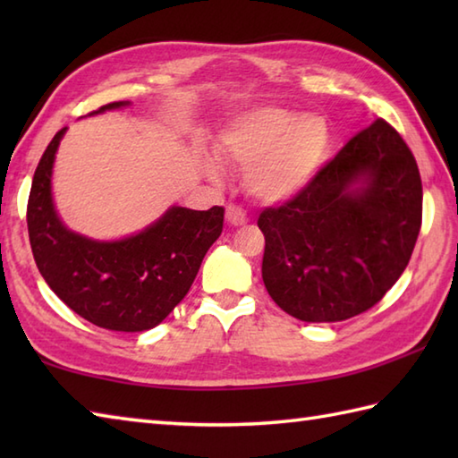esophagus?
Here are the masks:
<instances>
[{"mask_svg": "<svg viewBox=\"0 0 458 458\" xmlns=\"http://www.w3.org/2000/svg\"><path fill=\"white\" fill-rule=\"evenodd\" d=\"M226 220L230 226H244L248 222L246 212L238 207H226Z\"/></svg>", "mask_w": 458, "mask_h": 458, "instance_id": "34e87169", "label": "esophagus"}]
</instances>
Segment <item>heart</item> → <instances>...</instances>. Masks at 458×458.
<instances>
[{
    "label": "heart",
    "mask_w": 458,
    "mask_h": 458,
    "mask_svg": "<svg viewBox=\"0 0 458 458\" xmlns=\"http://www.w3.org/2000/svg\"><path fill=\"white\" fill-rule=\"evenodd\" d=\"M328 128L318 115H299L274 106H259L232 120L218 135L220 157L246 171L250 197L266 207L297 199L323 167L328 151ZM204 171L216 179L212 159Z\"/></svg>",
    "instance_id": "heart-1"
}]
</instances>
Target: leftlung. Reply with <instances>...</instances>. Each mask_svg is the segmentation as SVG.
Here are the masks:
<instances>
[{"mask_svg": "<svg viewBox=\"0 0 458 458\" xmlns=\"http://www.w3.org/2000/svg\"><path fill=\"white\" fill-rule=\"evenodd\" d=\"M421 204L413 153L390 123L376 120L297 199L259 214L267 293L305 323L364 313L410 264Z\"/></svg>", "mask_w": 458, "mask_h": 458, "instance_id": "1", "label": "left lung"}]
</instances>
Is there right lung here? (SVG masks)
Masks as SVG:
<instances>
[{"label": "right lung", "mask_w": 458, "mask_h": 458, "mask_svg": "<svg viewBox=\"0 0 458 458\" xmlns=\"http://www.w3.org/2000/svg\"><path fill=\"white\" fill-rule=\"evenodd\" d=\"M112 102L89 115L122 110ZM66 128L37 165L27 204L35 264L47 285L92 325L141 333L157 327L199 274L202 258L222 234L224 208L192 210L173 204L149 226L118 240H96L61 220L53 199V167Z\"/></svg>", "instance_id": "1"}]
</instances>
